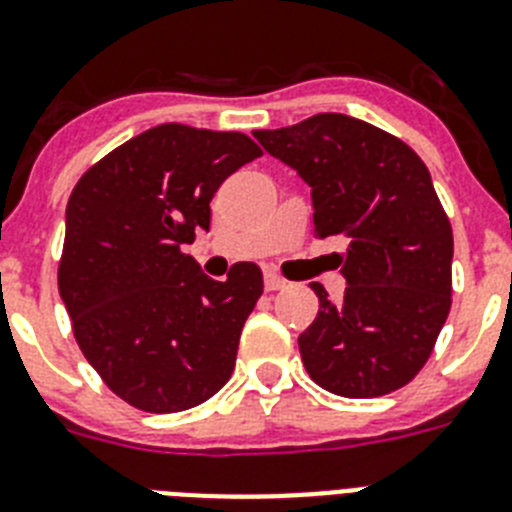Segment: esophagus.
Returning a JSON list of instances; mask_svg holds the SVG:
<instances>
[{
	"mask_svg": "<svg viewBox=\"0 0 512 512\" xmlns=\"http://www.w3.org/2000/svg\"><path fill=\"white\" fill-rule=\"evenodd\" d=\"M264 287L269 289V292H277V289L287 287V279H282V277H279V274H274V271H266Z\"/></svg>",
	"mask_w": 512,
	"mask_h": 512,
	"instance_id": "1",
	"label": "esophagus"
}]
</instances>
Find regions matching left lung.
I'll list each match as a JSON object with an SVG mask.
<instances>
[{"instance_id":"obj_1","label":"left lung","mask_w":512,"mask_h":512,"mask_svg":"<svg viewBox=\"0 0 512 512\" xmlns=\"http://www.w3.org/2000/svg\"><path fill=\"white\" fill-rule=\"evenodd\" d=\"M253 135L310 184L315 235L348 243L343 302L312 284L318 318L297 338L307 374L341 397L400 390L451 310L454 233L431 174L408 143L338 112Z\"/></svg>"}]
</instances>
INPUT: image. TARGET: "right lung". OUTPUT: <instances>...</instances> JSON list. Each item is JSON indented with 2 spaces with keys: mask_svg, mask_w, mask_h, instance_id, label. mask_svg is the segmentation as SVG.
I'll return each mask as SVG.
<instances>
[{
  "mask_svg": "<svg viewBox=\"0 0 512 512\" xmlns=\"http://www.w3.org/2000/svg\"><path fill=\"white\" fill-rule=\"evenodd\" d=\"M261 148L179 122L135 135L84 171L66 205L58 292L81 354L120 400L182 413L230 379L264 292L256 264L205 277L182 248L210 228L220 184Z\"/></svg>",
  "mask_w": 512,
  "mask_h": 512,
  "instance_id": "obj_1",
  "label": "right lung"
}]
</instances>
